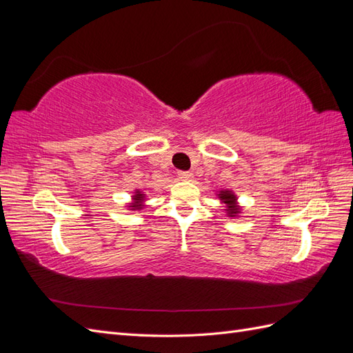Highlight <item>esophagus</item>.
Here are the masks:
<instances>
[{"label": "esophagus", "instance_id": "esophagus-1", "mask_svg": "<svg viewBox=\"0 0 353 353\" xmlns=\"http://www.w3.org/2000/svg\"><path fill=\"white\" fill-rule=\"evenodd\" d=\"M178 176H179L181 179H185V181L193 179V174L188 172V170H179V172H178Z\"/></svg>", "mask_w": 353, "mask_h": 353}]
</instances>
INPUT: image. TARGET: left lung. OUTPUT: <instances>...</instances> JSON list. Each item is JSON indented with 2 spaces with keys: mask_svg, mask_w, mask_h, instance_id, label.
I'll return each mask as SVG.
<instances>
[{
  "mask_svg": "<svg viewBox=\"0 0 353 353\" xmlns=\"http://www.w3.org/2000/svg\"><path fill=\"white\" fill-rule=\"evenodd\" d=\"M219 196H221V200H222L223 203H227V205H228V212H230V215H231V216L236 215V213H237V209H236V206L232 205L234 200H236V197H234V196L230 193L228 190H223V191H221V194H219Z\"/></svg>",
  "mask_w": 353,
  "mask_h": 353,
  "instance_id": "left-lung-1",
  "label": "left lung"
}]
</instances>
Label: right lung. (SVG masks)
<instances>
[{"label": "right lung", "mask_w": 353, "mask_h": 353, "mask_svg": "<svg viewBox=\"0 0 353 353\" xmlns=\"http://www.w3.org/2000/svg\"><path fill=\"white\" fill-rule=\"evenodd\" d=\"M135 199H137V200H141V199H143V194H140V191H138V194L135 196ZM131 208H134V209H140V206H138V205H132Z\"/></svg>", "instance_id": "right-lung-1"}]
</instances>
